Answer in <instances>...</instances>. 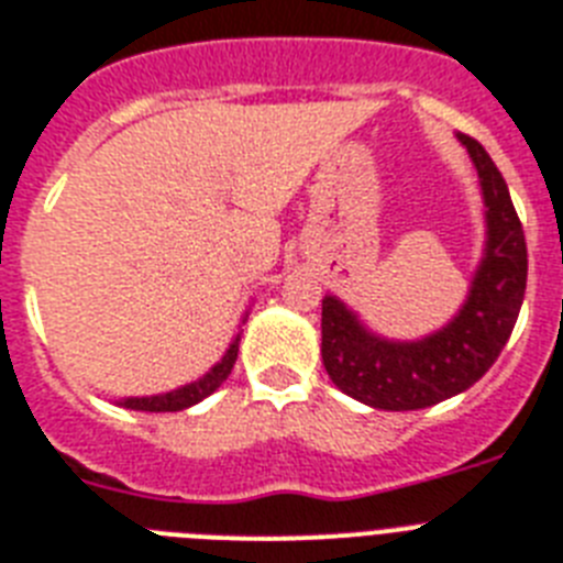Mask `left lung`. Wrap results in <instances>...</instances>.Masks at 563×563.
I'll return each mask as SVG.
<instances>
[{
	"instance_id": "left-lung-1",
	"label": "left lung",
	"mask_w": 563,
	"mask_h": 563,
	"mask_svg": "<svg viewBox=\"0 0 563 563\" xmlns=\"http://www.w3.org/2000/svg\"><path fill=\"white\" fill-rule=\"evenodd\" d=\"M468 150L486 205V249L454 321L422 341L369 332L338 297H323L321 355L338 390L378 410H419L468 390L486 376L518 321L527 291V240L504 176L479 141Z\"/></svg>"
}]
</instances>
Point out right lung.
<instances>
[{
  "label": "right lung",
  "instance_id": "1",
  "mask_svg": "<svg viewBox=\"0 0 563 563\" xmlns=\"http://www.w3.org/2000/svg\"><path fill=\"white\" fill-rule=\"evenodd\" d=\"M236 353H240V335L231 341V346L225 350L222 361L213 364L202 378H196V382L178 387V390L158 393V396H132V399H121V405L130 410H150V413H176V410L194 408V405H199L202 399H208L210 393L217 390V387L231 376V369H234L236 364Z\"/></svg>",
  "mask_w": 563,
  "mask_h": 563
}]
</instances>
